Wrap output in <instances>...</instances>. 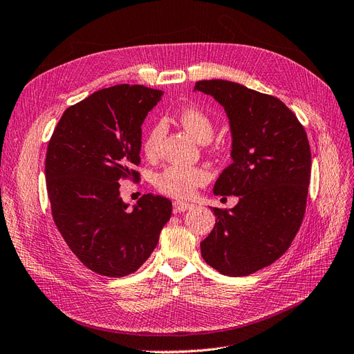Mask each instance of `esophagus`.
Masks as SVG:
<instances>
[{"mask_svg":"<svg viewBox=\"0 0 354 354\" xmlns=\"http://www.w3.org/2000/svg\"><path fill=\"white\" fill-rule=\"evenodd\" d=\"M194 206L189 203H185V201H175L174 203V212L175 213H180V212H187V210H191Z\"/></svg>","mask_w":354,"mask_h":354,"instance_id":"esophagus-1","label":"esophagus"}]
</instances>
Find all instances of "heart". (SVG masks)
<instances>
[{
	"label": "heart",
	"instance_id": "obj_1",
	"mask_svg": "<svg viewBox=\"0 0 354 354\" xmlns=\"http://www.w3.org/2000/svg\"><path fill=\"white\" fill-rule=\"evenodd\" d=\"M178 122L184 127V129L201 144L210 142L214 133L213 120L207 113H204L197 107L182 109L178 116ZM165 133V127L162 122L153 123L142 136L141 150L148 158H154L158 153L162 138ZM209 169L204 166H184V165H170L165 167L160 174L156 175L154 185L162 194L169 197L188 200L192 198L194 194L203 185L210 180Z\"/></svg>",
	"mask_w": 354,
	"mask_h": 354
}]
</instances>
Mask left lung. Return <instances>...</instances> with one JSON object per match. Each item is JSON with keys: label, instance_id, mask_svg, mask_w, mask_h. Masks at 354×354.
<instances>
[{"label": "left lung", "instance_id": "1", "mask_svg": "<svg viewBox=\"0 0 354 354\" xmlns=\"http://www.w3.org/2000/svg\"><path fill=\"white\" fill-rule=\"evenodd\" d=\"M196 91L225 107L232 132V163L216 196H238L232 209L212 210L216 223L201 256L227 277H247L278 260L299 232L309 192L312 154L303 124L283 102L222 79Z\"/></svg>", "mask_w": 354, "mask_h": 354}]
</instances>
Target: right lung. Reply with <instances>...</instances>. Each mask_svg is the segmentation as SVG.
Masks as SVG:
<instances>
[{
  "mask_svg": "<svg viewBox=\"0 0 354 354\" xmlns=\"http://www.w3.org/2000/svg\"><path fill=\"white\" fill-rule=\"evenodd\" d=\"M163 93L122 84L66 109L51 135L45 178L57 230L81 263L102 277L140 269L172 214L166 197L144 194L129 210L122 179L136 180L141 124Z\"/></svg>",
  "mask_w": 354,
  "mask_h": 354,
  "instance_id": "right-lung-1",
  "label": "right lung"
}]
</instances>
